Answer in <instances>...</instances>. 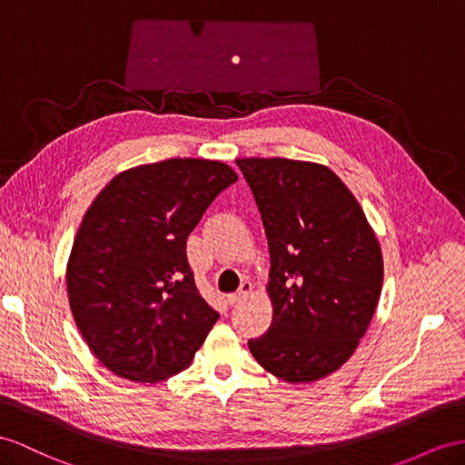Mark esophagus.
<instances>
[{"label": "esophagus", "instance_id": "1", "mask_svg": "<svg viewBox=\"0 0 465 465\" xmlns=\"http://www.w3.org/2000/svg\"><path fill=\"white\" fill-rule=\"evenodd\" d=\"M252 291H253V284L249 282V281H243V282L240 284V289H237L233 294H230V296H228L230 304H235V302H240V301L247 299V296L252 294Z\"/></svg>", "mask_w": 465, "mask_h": 465}]
</instances>
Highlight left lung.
Segmentation results:
<instances>
[{
	"label": "left lung",
	"instance_id": "obj_1",
	"mask_svg": "<svg viewBox=\"0 0 465 465\" xmlns=\"http://www.w3.org/2000/svg\"><path fill=\"white\" fill-rule=\"evenodd\" d=\"M265 225L272 320L249 351L287 383H312L346 363L371 324L383 255L351 190L326 164L235 159Z\"/></svg>",
	"mask_w": 465,
	"mask_h": 465
}]
</instances>
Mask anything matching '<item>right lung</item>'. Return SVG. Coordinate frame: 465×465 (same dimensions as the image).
I'll use <instances>...</instances> for the list:
<instances>
[{
  "mask_svg": "<svg viewBox=\"0 0 465 465\" xmlns=\"http://www.w3.org/2000/svg\"><path fill=\"white\" fill-rule=\"evenodd\" d=\"M230 164L166 159L115 174L82 218L66 263L70 311L100 363L135 383L184 371L220 314L202 299L186 237Z\"/></svg>",
  "mask_w": 465,
  "mask_h": 465,
  "instance_id": "right-lung-1",
  "label": "right lung"
}]
</instances>
